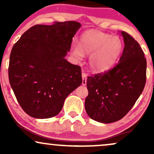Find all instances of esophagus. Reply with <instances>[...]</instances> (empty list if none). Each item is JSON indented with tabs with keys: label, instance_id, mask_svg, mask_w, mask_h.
<instances>
[{
	"label": "esophagus",
	"instance_id": "obj_1",
	"mask_svg": "<svg viewBox=\"0 0 154 154\" xmlns=\"http://www.w3.org/2000/svg\"><path fill=\"white\" fill-rule=\"evenodd\" d=\"M82 85H86V84H87V75H86L85 73H84V72H82Z\"/></svg>",
	"mask_w": 154,
	"mask_h": 154
}]
</instances>
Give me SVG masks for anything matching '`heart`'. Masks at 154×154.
Instances as JSON below:
<instances>
[{"label":"heart","instance_id":"obj_1","mask_svg":"<svg viewBox=\"0 0 154 154\" xmlns=\"http://www.w3.org/2000/svg\"><path fill=\"white\" fill-rule=\"evenodd\" d=\"M123 50L124 43L119 37L93 30L81 36L79 45H72L71 53L77 61H81L85 54H91L89 64L92 70L103 72L116 64Z\"/></svg>","mask_w":154,"mask_h":154}]
</instances>
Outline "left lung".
Masks as SVG:
<instances>
[{"label": "left lung", "instance_id": "left-lung-1", "mask_svg": "<svg viewBox=\"0 0 154 154\" xmlns=\"http://www.w3.org/2000/svg\"><path fill=\"white\" fill-rule=\"evenodd\" d=\"M125 43L119 63L112 69L87 79L88 95L85 101L88 115L108 124L126 115L143 91L146 59L139 43L125 32H119Z\"/></svg>", "mask_w": 154, "mask_h": 154}]
</instances>
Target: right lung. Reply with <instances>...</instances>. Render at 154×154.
<instances>
[{"instance_id":"1","label":"right lung","mask_w":154,"mask_h":154,"mask_svg":"<svg viewBox=\"0 0 154 154\" xmlns=\"http://www.w3.org/2000/svg\"><path fill=\"white\" fill-rule=\"evenodd\" d=\"M81 24L56 22L32 26L14 44L10 55L9 82L28 115H57L66 98L82 82L80 66L65 59Z\"/></svg>"}]
</instances>
